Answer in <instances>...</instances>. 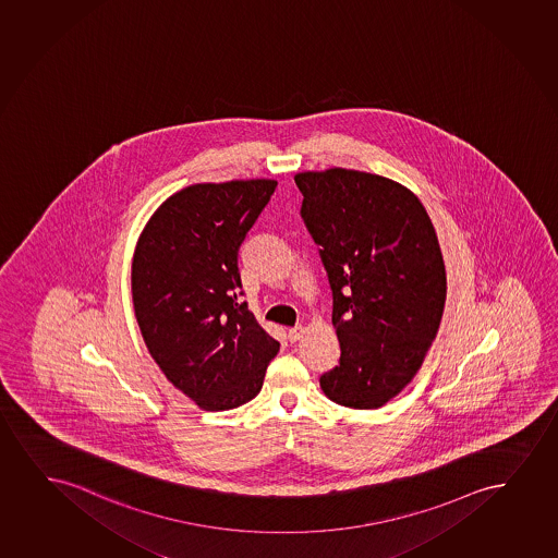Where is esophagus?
<instances>
[{
    "mask_svg": "<svg viewBox=\"0 0 558 558\" xmlns=\"http://www.w3.org/2000/svg\"><path fill=\"white\" fill-rule=\"evenodd\" d=\"M304 331H306V329H304L303 326L291 327L290 331H288V339H290L291 342H295V340H299L301 337H303Z\"/></svg>",
    "mask_w": 558,
    "mask_h": 558,
    "instance_id": "esophagus-1",
    "label": "esophagus"
}]
</instances>
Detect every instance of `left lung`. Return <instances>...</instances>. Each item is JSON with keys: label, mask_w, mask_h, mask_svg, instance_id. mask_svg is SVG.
<instances>
[{"label": "left lung", "mask_w": 558, "mask_h": 558, "mask_svg": "<svg viewBox=\"0 0 558 558\" xmlns=\"http://www.w3.org/2000/svg\"><path fill=\"white\" fill-rule=\"evenodd\" d=\"M295 183L340 344L319 386L337 405L378 409L413 380L439 331L447 275L434 225L411 189L384 175L329 168Z\"/></svg>", "instance_id": "left-lung-1"}]
</instances>
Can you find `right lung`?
<instances>
[{
    "mask_svg": "<svg viewBox=\"0 0 558 558\" xmlns=\"http://www.w3.org/2000/svg\"><path fill=\"white\" fill-rule=\"evenodd\" d=\"M276 180L195 183L155 210L132 259V303L165 377L204 411L257 396L280 342L240 303L239 250Z\"/></svg>",
    "mask_w": 558,
    "mask_h": 558,
    "instance_id": "obj_1",
    "label": "right lung"
}]
</instances>
